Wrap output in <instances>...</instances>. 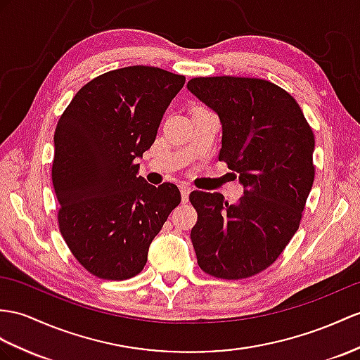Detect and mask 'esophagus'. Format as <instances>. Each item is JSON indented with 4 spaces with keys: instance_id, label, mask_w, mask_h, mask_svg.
Listing matches in <instances>:
<instances>
[{
    "instance_id": "obj_1",
    "label": "esophagus",
    "mask_w": 360,
    "mask_h": 360,
    "mask_svg": "<svg viewBox=\"0 0 360 360\" xmlns=\"http://www.w3.org/2000/svg\"><path fill=\"white\" fill-rule=\"evenodd\" d=\"M179 188H180V192H181V201H183V203H188L189 194H191V191H192L191 185H189V183L183 181V183H180Z\"/></svg>"
}]
</instances>
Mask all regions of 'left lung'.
<instances>
[{
	"mask_svg": "<svg viewBox=\"0 0 360 360\" xmlns=\"http://www.w3.org/2000/svg\"><path fill=\"white\" fill-rule=\"evenodd\" d=\"M188 89L220 117L218 160L244 186L236 205L220 192H191L198 266L221 279L253 276L274 264L300 229L314 180L313 129L293 96L264 79L194 77Z\"/></svg>",
	"mask_w": 360,
	"mask_h": 360,
	"instance_id": "obj_1",
	"label": "left lung"
}]
</instances>
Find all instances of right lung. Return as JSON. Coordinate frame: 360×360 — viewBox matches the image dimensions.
Listing matches in <instances>:
<instances>
[{"mask_svg": "<svg viewBox=\"0 0 360 360\" xmlns=\"http://www.w3.org/2000/svg\"><path fill=\"white\" fill-rule=\"evenodd\" d=\"M185 76L148 65L111 70L85 84L59 117L51 166L58 223L70 252L101 279L133 278L181 195L137 175Z\"/></svg>", "mask_w": 360, "mask_h": 360, "instance_id": "right-lung-1", "label": "right lung"}]
</instances>
